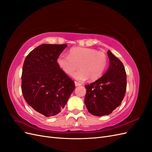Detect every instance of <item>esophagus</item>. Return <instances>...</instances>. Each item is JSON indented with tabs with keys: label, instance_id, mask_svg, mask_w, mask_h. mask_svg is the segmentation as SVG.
I'll use <instances>...</instances> for the list:
<instances>
[{
	"label": "esophagus",
	"instance_id": "34e87169",
	"mask_svg": "<svg viewBox=\"0 0 152 152\" xmlns=\"http://www.w3.org/2000/svg\"><path fill=\"white\" fill-rule=\"evenodd\" d=\"M75 86H81V84L79 83V82H75Z\"/></svg>",
	"mask_w": 152,
	"mask_h": 152
}]
</instances>
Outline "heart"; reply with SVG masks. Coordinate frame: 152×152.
I'll use <instances>...</instances> for the list:
<instances>
[{
    "label": "heart",
    "instance_id": "1",
    "mask_svg": "<svg viewBox=\"0 0 152 152\" xmlns=\"http://www.w3.org/2000/svg\"><path fill=\"white\" fill-rule=\"evenodd\" d=\"M58 65L67 75H71L78 68L80 70L72 77L79 81H85L89 78L96 80L103 75L108 64V57L104 53L89 48H73L69 55L61 54L57 59Z\"/></svg>",
    "mask_w": 152,
    "mask_h": 152
}]
</instances>
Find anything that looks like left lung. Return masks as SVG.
<instances>
[{
  "label": "left lung",
  "instance_id": "obj_1",
  "mask_svg": "<svg viewBox=\"0 0 152 152\" xmlns=\"http://www.w3.org/2000/svg\"><path fill=\"white\" fill-rule=\"evenodd\" d=\"M107 71L97 80L85 85L84 103L88 112L95 116L108 115L121 105L125 96L127 79L124 65L110 50Z\"/></svg>",
  "mask_w": 152,
  "mask_h": 152
}]
</instances>
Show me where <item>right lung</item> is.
Instances as JSON below:
<instances>
[{"label": "right lung", "mask_w": 152, "mask_h": 152, "mask_svg": "<svg viewBox=\"0 0 152 152\" xmlns=\"http://www.w3.org/2000/svg\"><path fill=\"white\" fill-rule=\"evenodd\" d=\"M66 47L67 44H41L28 54L23 63V97L35 111L47 117L61 111L75 88L74 82L57 63Z\"/></svg>", "instance_id": "1"}]
</instances>
